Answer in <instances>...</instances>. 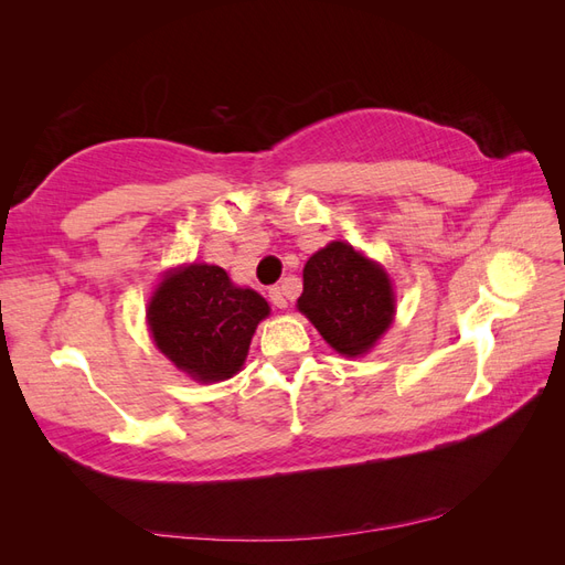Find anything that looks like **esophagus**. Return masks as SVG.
<instances>
[{
	"label": "esophagus",
	"mask_w": 565,
	"mask_h": 565,
	"mask_svg": "<svg viewBox=\"0 0 565 565\" xmlns=\"http://www.w3.org/2000/svg\"><path fill=\"white\" fill-rule=\"evenodd\" d=\"M268 297H270V303L278 306V309H285V306H287L285 292H282L280 287H270V289H268Z\"/></svg>",
	"instance_id": "obj_1"
}]
</instances>
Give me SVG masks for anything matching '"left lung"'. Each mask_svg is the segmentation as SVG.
<instances>
[{"instance_id":"1","label":"left lung","mask_w":565,"mask_h":565,"mask_svg":"<svg viewBox=\"0 0 565 565\" xmlns=\"http://www.w3.org/2000/svg\"><path fill=\"white\" fill-rule=\"evenodd\" d=\"M297 306L334 351L361 355L393 320V289L382 266L347 243H330L306 262Z\"/></svg>"}]
</instances>
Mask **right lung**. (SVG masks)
Returning a JSON list of instances; mask_svg holds the SVG:
<instances>
[{
	"mask_svg": "<svg viewBox=\"0 0 565 565\" xmlns=\"http://www.w3.org/2000/svg\"><path fill=\"white\" fill-rule=\"evenodd\" d=\"M268 311L262 295L235 287L224 268L193 264L160 282L148 324L179 370L198 382H221L243 367L256 324Z\"/></svg>",
	"mask_w": 565,
	"mask_h": 565,
	"instance_id": "1",
	"label": "right lung"
}]
</instances>
